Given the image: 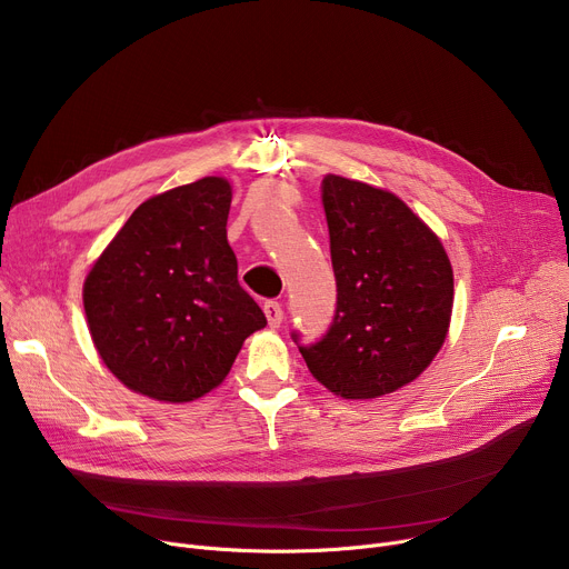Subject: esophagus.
<instances>
[{
  "label": "esophagus",
  "mask_w": 569,
  "mask_h": 569,
  "mask_svg": "<svg viewBox=\"0 0 569 569\" xmlns=\"http://www.w3.org/2000/svg\"><path fill=\"white\" fill-rule=\"evenodd\" d=\"M264 315H267V321L271 328H280L282 319H284V312H282V305L276 302V300H269L264 302Z\"/></svg>",
  "instance_id": "obj_1"
}]
</instances>
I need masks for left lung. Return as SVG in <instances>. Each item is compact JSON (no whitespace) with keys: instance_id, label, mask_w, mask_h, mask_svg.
<instances>
[{"instance_id":"1","label":"left lung","mask_w":569,"mask_h":569,"mask_svg":"<svg viewBox=\"0 0 569 569\" xmlns=\"http://www.w3.org/2000/svg\"><path fill=\"white\" fill-rule=\"evenodd\" d=\"M321 202L337 310L328 335L300 356L335 397L378 399L419 378L445 346L451 261L397 193L328 172Z\"/></svg>"}]
</instances>
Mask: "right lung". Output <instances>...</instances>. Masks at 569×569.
I'll return each mask as SVG.
<instances>
[{
    "instance_id": "1",
    "label": "right lung",
    "mask_w": 569,
    "mask_h": 569,
    "mask_svg": "<svg viewBox=\"0 0 569 569\" xmlns=\"http://www.w3.org/2000/svg\"><path fill=\"white\" fill-rule=\"evenodd\" d=\"M232 187L209 174L141 202L83 280V312L104 367L154 401L189 403L230 373L267 326L237 280Z\"/></svg>"
}]
</instances>
